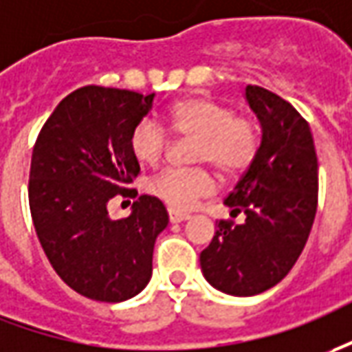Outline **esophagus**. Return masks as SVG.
I'll return each instance as SVG.
<instances>
[{
	"label": "esophagus",
	"mask_w": 352,
	"mask_h": 352,
	"mask_svg": "<svg viewBox=\"0 0 352 352\" xmlns=\"http://www.w3.org/2000/svg\"><path fill=\"white\" fill-rule=\"evenodd\" d=\"M186 219H188V214L175 212V210H169V221H171V223H181V221H186Z\"/></svg>",
	"instance_id": "1"
}]
</instances>
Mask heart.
Here are the masks:
<instances>
[{"label":"heart","instance_id":"obj_1","mask_svg":"<svg viewBox=\"0 0 352 352\" xmlns=\"http://www.w3.org/2000/svg\"><path fill=\"white\" fill-rule=\"evenodd\" d=\"M166 128L179 136L195 138L192 160L212 164L223 177H236L256 160L260 129L246 116H235L226 104L190 96L167 109ZM169 135L154 119H142L131 133V152L142 166H156L166 156ZM216 181L206 167L179 169L167 167L154 175L146 190L173 210H188L200 198L214 192Z\"/></svg>","mask_w":352,"mask_h":352}]
</instances>
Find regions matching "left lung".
Instances as JSON below:
<instances>
[{
  "label": "left lung",
  "mask_w": 352,
  "mask_h": 352,
  "mask_svg": "<svg viewBox=\"0 0 352 352\" xmlns=\"http://www.w3.org/2000/svg\"><path fill=\"white\" fill-rule=\"evenodd\" d=\"M262 125L256 160L226 198L245 223L219 219L200 267L217 291L252 296L277 285L307 245L318 206V157L307 119L262 86L245 88Z\"/></svg>",
  "instance_id": "left-lung-1"
}]
</instances>
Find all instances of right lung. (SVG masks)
Instances as JSON below:
<instances>
[{"mask_svg":"<svg viewBox=\"0 0 352 352\" xmlns=\"http://www.w3.org/2000/svg\"><path fill=\"white\" fill-rule=\"evenodd\" d=\"M154 94L82 86L63 98L36 138L28 202L36 235L56 274L78 295L121 302L152 277L156 236L167 210L154 196L111 219L107 202L135 198L129 185L140 166L131 133L152 109Z\"/></svg>","mask_w":352,"mask_h":352,"instance_id":"right-lung-1","label":"right lung"}]
</instances>
